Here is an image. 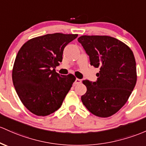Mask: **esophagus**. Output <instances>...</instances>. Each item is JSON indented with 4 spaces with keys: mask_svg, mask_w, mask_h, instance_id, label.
Returning <instances> with one entry per match:
<instances>
[{
    "mask_svg": "<svg viewBox=\"0 0 146 146\" xmlns=\"http://www.w3.org/2000/svg\"><path fill=\"white\" fill-rule=\"evenodd\" d=\"M81 82H82V80H81L80 79H78V78H76V80H75V82H74V84H80Z\"/></svg>",
    "mask_w": 146,
    "mask_h": 146,
    "instance_id": "1",
    "label": "esophagus"
}]
</instances>
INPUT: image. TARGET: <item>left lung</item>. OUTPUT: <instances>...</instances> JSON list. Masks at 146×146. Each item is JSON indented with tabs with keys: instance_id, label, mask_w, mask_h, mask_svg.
I'll return each instance as SVG.
<instances>
[{
	"instance_id": "8db88e82",
	"label": "left lung",
	"mask_w": 146,
	"mask_h": 146,
	"mask_svg": "<svg viewBox=\"0 0 146 146\" xmlns=\"http://www.w3.org/2000/svg\"><path fill=\"white\" fill-rule=\"evenodd\" d=\"M78 41L89 56L90 64L99 68L96 82L84 80L83 105L95 116L110 117L127 101L137 82L136 62L132 50L109 36H80Z\"/></svg>"
}]
</instances>
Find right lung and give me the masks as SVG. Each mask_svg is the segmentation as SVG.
I'll list each match as a JSON object with an SVG mask.
<instances>
[{
    "label": "right lung",
    "mask_w": 146,
    "mask_h": 146,
    "mask_svg": "<svg viewBox=\"0 0 146 146\" xmlns=\"http://www.w3.org/2000/svg\"><path fill=\"white\" fill-rule=\"evenodd\" d=\"M78 35L48 34L33 38L19 50L12 70V81L24 106L36 116L57 111L76 80L55 68L62 61L64 48Z\"/></svg>",
    "instance_id": "1"
}]
</instances>
